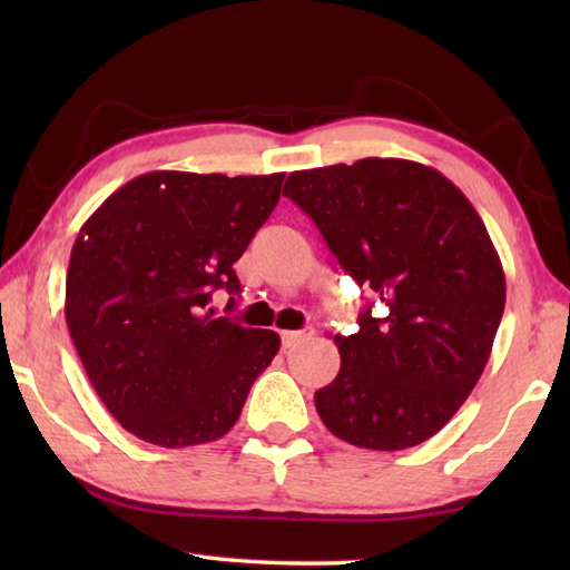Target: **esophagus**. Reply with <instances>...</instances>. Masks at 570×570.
Returning <instances> with one entry per match:
<instances>
[{"mask_svg":"<svg viewBox=\"0 0 570 570\" xmlns=\"http://www.w3.org/2000/svg\"><path fill=\"white\" fill-rule=\"evenodd\" d=\"M312 336H314L312 326H304V330H298V332H282V342L286 350H294V346H298L306 340H312Z\"/></svg>","mask_w":570,"mask_h":570,"instance_id":"1","label":"esophagus"}]
</instances>
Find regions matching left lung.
Wrapping results in <instances>:
<instances>
[{
    "label": "left lung",
    "instance_id": "obj_1",
    "mask_svg": "<svg viewBox=\"0 0 570 570\" xmlns=\"http://www.w3.org/2000/svg\"><path fill=\"white\" fill-rule=\"evenodd\" d=\"M284 196L384 304L334 340L340 374L314 392L322 422L366 450L430 440L478 384L503 320V264L478 210L442 173L400 158L296 170Z\"/></svg>",
    "mask_w": 570,
    "mask_h": 570
}]
</instances>
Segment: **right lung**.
I'll return each mask as SVG.
<instances>
[{
    "label": "right lung",
    "mask_w": 570,
    "mask_h": 570,
    "mask_svg": "<svg viewBox=\"0 0 570 570\" xmlns=\"http://www.w3.org/2000/svg\"><path fill=\"white\" fill-rule=\"evenodd\" d=\"M284 173L153 170L85 220L67 268L65 320L105 407L135 438L190 448L234 428L278 352L276 332L214 320L238 294L234 264L282 198Z\"/></svg>",
    "instance_id": "obj_1"
}]
</instances>
